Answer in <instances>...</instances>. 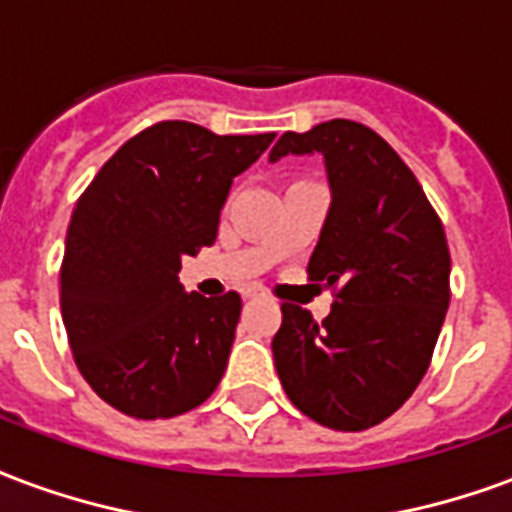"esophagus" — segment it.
Returning <instances> with one entry per match:
<instances>
[{
	"label": "esophagus",
	"mask_w": 512,
	"mask_h": 512,
	"mask_svg": "<svg viewBox=\"0 0 512 512\" xmlns=\"http://www.w3.org/2000/svg\"><path fill=\"white\" fill-rule=\"evenodd\" d=\"M255 295H260V287H246L244 290V298H255Z\"/></svg>",
	"instance_id": "1"
}]
</instances>
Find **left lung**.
<instances>
[{"label":"left lung","mask_w":512,"mask_h":512,"mask_svg":"<svg viewBox=\"0 0 512 512\" xmlns=\"http://www.w3.org/2000/svg\"><path fill=\"white\" fill-rule=\"evenodd\" d=\"M320 151L331 211L309 260V279L333 290L317 323L282 304L274 363L287 399L333 431L391 418L429 372L450 304L445 227L404 160L361 121L331 119L285 132L271 162Z\"/></svg>","instance_id":"obj_1"}]
</instances>
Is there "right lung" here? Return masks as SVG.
<instances>
[{
    "mask_svg": "<svg viewBox=\"0 0 512 512\" xmlns=\"http://www.w3.org/2000/svg\"><path fill=\"white\" fill-rule=\"evenodd\" d=\"M274 138L157 121L75 203L59 271L62 320L83 380L124 415L176 418L217 391L241 295L184 293L181 257L214 244L230 184Z\"/></svg>",
    "mask_w": 512,
    "mask_h": 512,
    "instance_id": "obj_1",
    "label": "right lung"
}]
</instances>
